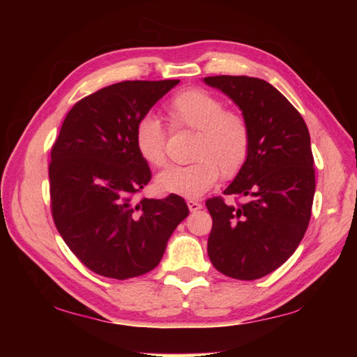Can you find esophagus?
Listing matches in <instances>:
<instances>
[{
  "mask_svg": "<svg viewBox=\"0 0 357 357\" xmlns=\"http://www.w3.org/2000/svg\"><path fill=\"white\" fill-rule=\"evenodd\" d=\"M187 206H189L190 213H197V211L202 209V203L197 200H187Z\"/></svg>",
  "mask_w": 357,
  "mask_h": 357,
  "instance_id": "esophagus-1",
  "label": "esophagus"
}]
</instances>
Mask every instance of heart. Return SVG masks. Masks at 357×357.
<instances>
[{
  "label": "heart",
  "mask_w": 357,
  "mask_h": 357,
  "mask_svg": "<svg viewBox=\"0 0 357 357\" xmlns=\"http://www.w3.org/2000/svg\"><path fill=\"white\" fill-rule=\"evenodd\" d=\"M167 118L173 129L193 130L189 165L170 167L155 178L157 189L184 197H200L213 187L220 173L234 178L250 153V124L243 113L228 110L225 102L202 88L183 89L167 104ZM135 146L151 167L167 162L165 132L151 114L138 119Z\"/></svg>",
  "instance_id": "b5f03b06"
}]
</instances>
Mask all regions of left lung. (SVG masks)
Returning <instances> with one entry per match:
<instances>
[{"instance_id": "8db88e82", "label": "left lung", "mask_w": 357, "mask_h": 357, "mask_svg": "<svg viewBox=\"0 0 357 357\" xmlns=\"http://www.w3.org/2000/svg\"><path fill=\"white\" fill-rule=\"evenodd\" d=\"M204 82L236 102L252 132L249 159L223 192L247 202L206 200L213 217L208 255L228 277L261 279L293 255L309 227L315 195L309 129L268 82L244 75L206 77Z\"/></svg>"}]
</instances>
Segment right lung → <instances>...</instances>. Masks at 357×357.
Instances as JSON below:
<instances>
[{
    "mask_svg": "<svg viewBox=\"0 0 357 357\" xmlns=\"http://www.w3.org/2000/svg\"><path fill=\"white\" fill-rule=\"evenodd\" d=\"M179 80L121 82L72 107L48 164L55 227L93 273L126 280L153 271L189 215L184 198L135 195L151 170L135 146V126Z\"/></svg>",
    "mask_w": 357,
    "mask_h": 357,
    "instance_id": "1",
    "label": "right lung"
}]
</instances>
